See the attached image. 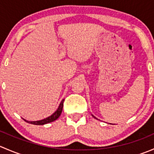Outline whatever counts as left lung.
Listing matches in <instances>:
<instances>
[{
    "label": "left lung",
    "instance_id": "8db88e82",
    "mask_svg": "<svg viewBox=\"0 0 154 154\" xmlns=\"http://www.w3.org/2000/svg\"><path fill=\"white\" fill-rule=\"evenodd\" d=\"M94 118H95V117H94Z\"/></svg>",
    "mask_w": 154,
    "mask_h": 154
}]
</instances>
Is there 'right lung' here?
<instances>
[{
	"mask_svg": "<svg viewBox=\"0 0 154 154\" xmlns=\"http://www.w3.org/2000/svg\"><path fill=\"white\" fill-rule=\"evenodd\" d=\"M63 102H64V100H62L57 111H56L54 114L51 115V116L46 118V119H42V120H41V121H37V122H28V121H26L25 119H24V120L26 122H27V123L32 124V125H45V124L50 123V122H53L54 121L57 120V119L60 117V115H61L62 111H63Z\"/></svg>",
	"mask_w": 154,
	"mask_h": 154,
	"instance_id": "add662e5",
	"label": "right lung"
}]
</instances>
